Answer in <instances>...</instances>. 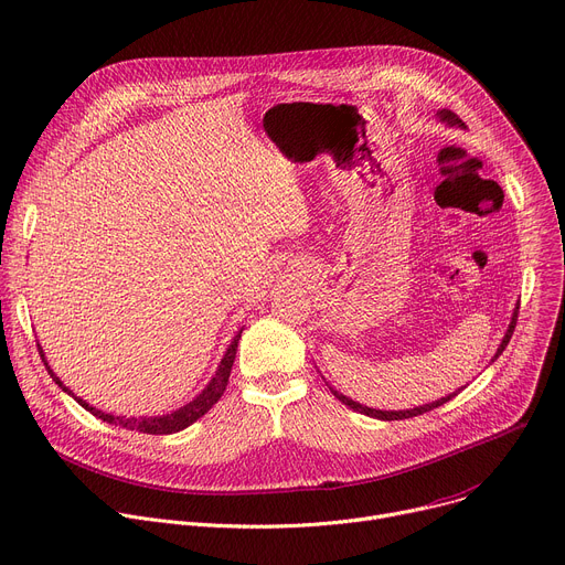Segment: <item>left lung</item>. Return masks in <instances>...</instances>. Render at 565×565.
Wrapping results in <instances>:
<instances>
[{
    "instance_id": "1",
    "label": "left lung",
    "mask_w": 565,
    "mask_h": 565,
    "mask_svg": "<svg viewBox=\"0 0 565 565\" xmlns=\"http://www.w3.org/2000/svg\"><path fill=\"white\" fill-rule=\"evenodd\" d=\"M437 119L441 121V124H446V126H455V128H467L465 126V121H461L455 113H450V110H437ZM516 320H519V303H516V309H514V313H511V322H509V327H507V333H504V338H502V342L498 344V351H495V355L491 358V363L495 361V358L504 351V347L509 344V340H511V335H514V329H516ZM329 385V383H327ZM329 390L333 392V396L338 398V401H342L344 405H349L351 409H355V413H361V415H367V417H374V419H381V422H398V419H409V417H419V415H424V413H430V409H435V407H439V405H444L446 401H450L452 396H457V392H452V394H448V396H441V398H437V401H433V403H426V405H417V407H409V409H376V407H367V405H363V403H358V401H353V398H349V396H344V394H340L338 390H333L331 385H329Z\"/></svg>"
}]
</instances>
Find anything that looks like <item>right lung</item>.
<instances>
[{
  "mask_svg": "<svg viewBox=\"0 0 565 565\" xmlns=\"http://www.w3.org/2000/svg\"><path fill=\"white\" fill-rule=\"evenodd\" d=\"M241 333H243V329H238V331L234 333L230 347L225 349V353H223V358H221V365H218L216 374L212 376V381H210L207 385H204V390H202L193 401H189L186 405L173 409V413H169V415H158V417H121V415L104 413V409H98V407L89 405L87 401H83L81 396H76V394L54 374V370H51L49 363H46L44 351H42L40 344H38V349H40V358H42L44 367L49 370L51 379L56 381V385H58L63 392H67L70 396H74V398L78 401V405H83V407L87 409V413L94 415L96 419L106 422V424H113V426H121V428H126V430L146 433V435H173V433L184 430V428L191 426L193 422H198L202 415H207L210 407H212L214 403H218V398L223 396V392H225V387H227V381H230V372H232V365H234V358H236V347H238Z\"/></svg>",
  "mask_w": 565,
  "mask_h": 565,
  "instance_id": "right-lung-1",
  "label": "right lung"
}]
</instances>
